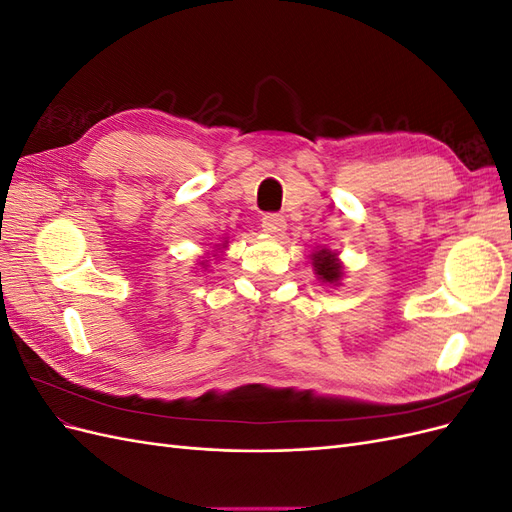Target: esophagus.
<instances>
[{"instance_id":"esophagus-1","label":"esophagus","mask_w":512,"mask_h":512,"mask_svg":"<svg viewBox=\"0 0 512 512\" xmlns=\"http://www.w3.org/2000/svg\"><path fill=\"white\" fill-rule=\"evenodd\" d=\"M262 230H265L267 235H271V237H282V232L286 230L284 215H280V213H267L265 218H262Z\"/></svg>"}]
</instances>
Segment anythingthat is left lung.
<instances>
[{
  "instance_id": "1",
  "label": "left lung",
  "mask_w": 512,
  "mask_h": 512,
  "mask_svg": "<svg viewBox=\"0 0 512 512\" xmlns=\"http://www.w3.org/2000/svg\"><path fill=\"white\" fill-rule=\"evenodd\" d=\"M312 265H314L316 275L320 277L324 284L337 286L339 280H342L344 265H342V262H339L337 252L327 250V247H322V250L312 254Z\"/></svg>"
}]
</instances>
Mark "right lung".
<instances>
[{
	"instance_id": "right-lung-1",
	"label": "right lung",
	"mask_w": 512,
	"mask_h": 512,
	"mask_svg": "<svg viewBox=\"0 0 512 512\" xmlns=\"http://www.w3.org/2000/svg\"><path fill=\"white\" fill-rule=\"evenodd\" d=\"M215 247H218V250H220V247H226V243H224V245H215ZM200 265L207 267V265H209V260H203V262H200Z\"/></svg>"
}]
</instances>
